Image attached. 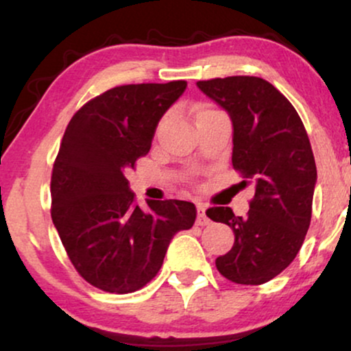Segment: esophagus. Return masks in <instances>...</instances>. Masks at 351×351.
<instances>
[{"label":"esophagus","mask_w":351,"mask_h":351,"mask_svg":"<svg viewBox=\"0 0 351 351\" xmlns=\"http://www.w3.org/2000/svg\"><path fill=\"white\" fill-rule=\"evenodd\" d=\"M196 223H198V226H208V224L211 223V219L206 216V209H204V206H201V204H198V217H196Z\"/></svg>","instance_id":"esophagus-1"}]
</instances>
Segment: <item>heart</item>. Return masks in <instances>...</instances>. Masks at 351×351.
<instances>
[{
    "instance_id": "b5f03b06",
    "label": "heart",
    "mask_w": 351,
    "mask_h": 351,
    "mask_svg": "<svg viewBox=\"0 0 351 351\" xmlns=\"http://www.w3.org/2000/svg\"><path fill=\"white\" fill-rule=\"evenodd\" d=\"M208 110H211V108H199L198 115H199V114H204V112H208Z\"/></svg>"
}]
</instances>
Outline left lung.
<instances>
[{
    "label": "left lung",
    "mask_w": 351,
    "mask_h": 351,
    "mask_svg": "<svg viewBox=\"0 0 351 351\" xmlns=\"http://www.w3.org/2000/svg\"><path fill=\"white\" fill-rule=\"evenodd\" d=\"M196 86L231 117L232 168L244 186H254L245 217L224 206L206 211L234 232V245L216 267L236 284H264L289 267L308 231L317 183L308 135L292 104L267 80L232 75Z\"/></svg>",
    "instance_id": "left-lung-1"
}]
</instances>
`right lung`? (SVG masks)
<instances>
[{
  "label": "right lung",
  "mask_w": 351,
  "mask_h": 351,
  "mask_svg": "<svg viewBox=\"0 0 351 351\" xmlns=\"http://www.w3.org/2000/svg\"><path fill=\"white\" fill-rule=\"evenodd\" d=\"M184 88V80L114 87L84 104L64 132L52 167L51 217L75 271L100 291L145 287L173 236L195 224L188 201H147L143 211L125 178L150 152L156 125Z\"/></svg>",
  "instance_id": "add662e5"
}]
</instances>
